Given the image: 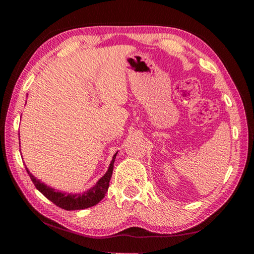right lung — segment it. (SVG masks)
<instances>
[{
  "label": "right lung",
  "mask_w": 254,
  "mask_h": 254,
  "mask_svg": "<svg viewBox=\"0 0 254 254\" xmlns=\"http://www.w3.org/2000/svg\"><path fill=\"white\" fill-rule=\"evenodd\" d=\"M117 153L114 154L112 162L109 167L107 173L103 176V177L98 180L95 186L92 187L89 190L85 191L84 194H65L62 191H56L55 189L46 186L44 183H41L40 180H38L33 177V175L30 174V171L27 169V173L31 178L32 183L36 188L39 190L42 195L46 196L49 200L53 201L55 205H57L58 207L66 209V210H76V209H85L92 206L100 203V200L104 198L105 194L107 192V189L110 186V180L113 174V167Z\"/></svg>",
  "instance_id": "add662e5"
}]
</instances>
